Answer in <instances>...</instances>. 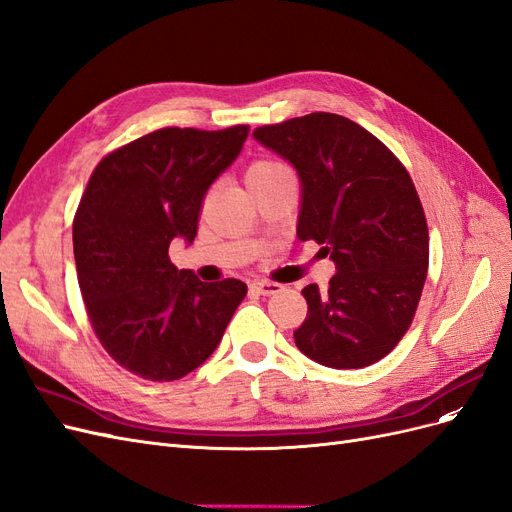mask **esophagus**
I'll return each mask as SVG.
<instances>
[{
	"label": "esophagus",
	"instance_id": "obj_1",
	"mask_svg": "<svg viewBox=\"0 0 512 512\" xmlns=\"http://www.w3.org/2000/svg\"><path fill=\"white\" fill-rule=\"evenodd\" d=\"M251 289L259 295H274L278 291H283V285L270 283V280H255V283H251Z\"/></svg>",
	"mask_w": 512,
	"mask_h": 512
}]
</instances>
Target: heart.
<instances>
[{"label": "heart", "instance_id": "b5f03b06", "mask_svg": "<svg viewBox=\"0 0 512 512\" xmlns=\"http://www.w3.org/2000/svg\"><path fill=\"white\" fill-rule=\"evenodd\" d=\"M278 172H287V168L283 166V163L257 161V163H253V166L249 168V172H246V180L261 178V176H272V174H278Z\"/></svg>", "mask_w": 512, "mask_h": 512}]
</instances>
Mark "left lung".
Instances as JSON below:
<instances>
[{
    "label": "left lung",
    "mask_w": 512,
    "mask_h": 512,
    "mask_svg": "<svg viewBox=\"0 0 512 512\" xmlns=\"http://www.w3.org/2000/svg\"><path fill=\"white\" fill-rule=\"evenodd\" d=\"M253 138L298 170V238L336 263L308 304L295 346L321 366L366 368L402 340L415 317L430 236L415 185L389 148L351 119L312 112L263 125Z\"/></svg>",
    "instance_id": "left-lung-1"
}]
</instances>
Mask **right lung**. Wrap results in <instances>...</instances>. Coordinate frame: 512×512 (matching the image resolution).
Wrapping results in <instances>:
<instances>
[{
  "instance_id": "add662e5",
  "label": "right lung",
  "mask_w": 512,
  "mask_h": 512,
  "mask_svg": "<svg viewBox=\"0 0 512 512\" xmlns=\"http://www.w3.org/2000/svg\"><path fill=\"white\" fill-rule=\"evenodd\" d=\"M249 125L166 127L106 155L74 217L78 285L95 336L125 370L176 381L217 349L244 300L236 278L202 283L170 261L195 240L208 187L242 151Z\"/></svg>"
}]
</instances>
